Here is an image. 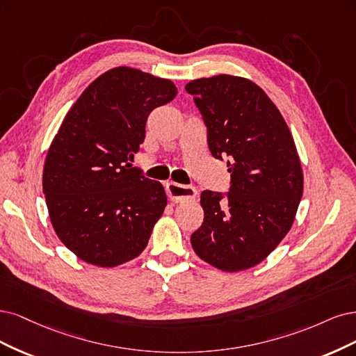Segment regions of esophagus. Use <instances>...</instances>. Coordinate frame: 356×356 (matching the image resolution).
Segmentation results:
<instances>
[{"mask_svg":"<svg viewBox=\"0 0 356 356\" xmlns=\"http://www.w3.org/2000/svg\"><path fill=\"white\" fill-rule=\"evenodd\" d=\"M165 191L170 201L173 202H185L197 198V189L189 185H180L176 181H168L165 185Z\"/></svg>","mask_w":356,"mask_h":356,"instance_id":"esophagus-1","label":"esophagus"}]
</instances>
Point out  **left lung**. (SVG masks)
<instances>
[{"mask_svg": "<svg viewBox=\"0 0 356 356\" xmlns=\"http://www.w3.org/2000/svg\"><path fill=\"white\" fill-rule=\"evenodd\" d=\"M186 91L207 127L216 159L226 158L229 192L204 191V222L191 236L202 260L222 270L266 259L290 231L303 193V173L281 112L250 79L216 75Z\"/></svg>", "mask_w": 356, "mask_h": 356, "instance_id": "left-lung-1", "label": "left lung"}]
</instances>
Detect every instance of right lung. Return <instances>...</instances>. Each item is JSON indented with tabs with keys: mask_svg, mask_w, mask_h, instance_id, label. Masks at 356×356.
I'll return each instance as SVG.
<instances>
[{
	"mask_svg": "<svg viewBox=\"0 0 356 356\" xmlns=\"http://www.w3.org/2000/svg\"><path fill=\"white\" fill-rule=\"evenodd\" d=\"M177 95L170 79L120 66L91 83L66 113L44 164L42 192L57 236L79 259L118 266L145 250L167 197L129 163L149 113Z\"/></svg>",
	"mask_w": 356,
	"mask_h": 356,
	"instance_id": "right-lung-1",
	"label": "right lung"
}]
</instances>
